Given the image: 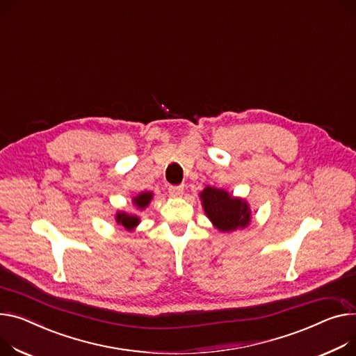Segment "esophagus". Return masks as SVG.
Listing matches in <instances>:
<instances>
[{
  "label": "esophagus",
  "instance_id": "1",
  "mask_svg": "<svg viewBox=\"0 0 356 356\" xmlns=\"http://www.w3.org/2000/svg\"><path fill=\"white\" fill-rule=\"evenodd\" d=\"M169 193L175 197H179L183 195V186H169Z\"/></svg>",
  "mask_w": 356,
  "mask_h": 356
}]
</instances>
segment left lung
I'll return each instance as SVG.
<instances>
[{
	"mask_svg": "<svg viewBox=\"0 0 356 356\" xmlns=\"http://www.w3.org/2000/svg\"><path fill=\"white\" fill-rule=\"evenodd\" d=\"M200 197L206 215L219 230L230 232L249 225L250 211L246 202L234 199L215 187H206Z\"/></svg>",
	"mask_w": 356,
	"mask_h": 356,
	"instance_id": "1",
	"label": "left lung"
}]
</instances>
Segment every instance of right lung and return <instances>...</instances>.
Listing matches in <instances>:
<instances>
[{
  "label": "right lung",
  "mask_w": 356,
  "mask_h": 356,
  "mask_svg": "<svg viewBox=\"0 0 356 356\" xmlns=\"http://www.w3.org/2000/svg\"><path fill=\"white\" fill-rule=\"evenodd\" d=\"M152 200V193H140L137 197L133 199L134 204L140 209L146 207ZM117 223H120L122 226H124L126 229H131L138 223V218L136 216H129L126 213H118L117 215Z\"/></svg>",
  "instance_id": "add662e5"
}]
</instances>
